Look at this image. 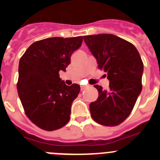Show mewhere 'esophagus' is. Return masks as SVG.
<instances>
[{"label": "esophagus", "instance_id": "34e87169", "mask_svg": "<svg viewBox=\"0 0 160 160\" xmlns=\"http://www.w3.org/2000/svg\"><path fill=\"white\" fill-rule=\"evenodd\" d=\"M88 87V86H81V90H85V89H87Z\"/></svg>", "mask_w": 160, "mask_h": 160}]
</instances>
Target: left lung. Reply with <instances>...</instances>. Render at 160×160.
Returning a JSON list of instances; mask_svg holds the SVG:
<instances>
[{"mask_svg":"<svg viewBox=\"0 0 160 160\" xmlns=\"http://www.w3.org/2000/svg\"><path fill=\"white\" fill-rule=\"evenodd\" d=\"M85 43L110 81L108 90L94 86L98 98L90 104L98 123L117 126L129 116L142 91L143 63L134 45L114 34L83 36Z\"/></svg>","mask_w":160,"mask_h":160,"instance_id":"obj_1","label":"left lung"}]
</instances>
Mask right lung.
Masks as SVG:
<instances>
[{
    "mask_svg": "<svg viewBox=\"0 0 160 160\" xmlns=\"http://www.w3.org/2000/svg\"><path fill=\"white\" fill-rule=\"evenodd\" d=\"M82 42V37L46 38L32 43L20 59V100L31 122L45 131L59 129L70 120L80 86H66L58 73L66 71Z\"/></svg>",
    "mask_w": 160,
    "mask_h": 160,
    "instance_id": "1",
    "label": "right lung"
}]
</instances>
